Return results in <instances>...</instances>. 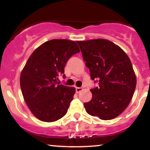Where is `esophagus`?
Returning <instances> with one entry per match:
<instances>
[{
  "label": "esophagus",
  "instance_id": "34e87169",
  "mask_svg": "<svg viewBox=\"0 0 150 150\" xmlns=\"http://www.w3.org/2000/svg\"><path fill=\"white\" fill-rule=\"evenodd\" d=\"M81 91H83V88L82 87H76V92L77 93H79L81 92Z\"/></svg>",
  "mask_w": 150,
  "mask_h": 150
}]
</instances>
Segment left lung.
Wrapping results in <instances>:
<instances>
[{
    "label": "left lung",
    "mask_w": 150,
    "mask_h": 150,
    "mask_svg": "<svg viewBox=\"0 0 150 150\" xmlns=\"http://www.w3.org/2000/svg\"><path fill=\"white\" fill-rule=\"evenodd\" d=\"M92 80L98 87L91 89L92 98L84 103L90 115L102 120L117 117L127 108L137 85L132 63L126 53L104 39L77 41Z\"/></svg>",
    "instance_id": "8db88e82"
}]
</instances>
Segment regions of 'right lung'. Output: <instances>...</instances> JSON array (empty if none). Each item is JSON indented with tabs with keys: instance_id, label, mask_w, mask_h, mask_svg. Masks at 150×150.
I'll return each instance as SVG.
<instances>
[{
	"instance_id": "1",
	"label": "right lung",
	"mask_w": 150,
	"mask_h": 150,
	"mask_svg": "<svg viewBox=\"0 0 150 150\" xmlns=\"http://www.w3.org/2000/svg\"><path fill=\"white\" fill-rule=\"evenodd\" d=\"M79 52L74 41L52 40L36 48L26 61L20 74V87L24 101L38 120L52 122L67 113L76 89L57 81L68 59Z\"/></svg>"
}]
</instances>
